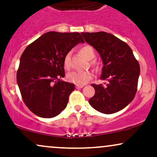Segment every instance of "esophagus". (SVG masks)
I'll list each match as a JSON object with an SVG mask.
<instances>
[{"instance_id": "34e87169", "label": "esophagus", "mask_w": 157, "mask_h": 157, "mask_svg": "<svg viewBox=\"0 0 157 157\" xmlns=\"http://www.w3.org/2000/svg\"><path fill=\"white\" fill-rule=\"evenodd\" d=\"M82 87H84V85H76L77 89H81Z\"/></svg>"}]
</instances>
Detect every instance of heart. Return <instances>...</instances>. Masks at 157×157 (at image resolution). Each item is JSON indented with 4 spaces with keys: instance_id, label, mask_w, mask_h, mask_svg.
Here are the masks:
<instances>
[{
    "instance_id": "obj_1",
    "label": "heart",
    "mask_w": 157,
    "mask_h": 157,
    "mask_svg": "<svg viewBox=\"0 0 157 157\" xmlns=\"http://www.w3.org/2000/svg\"><path fill=\"white\" fill-rule=\"evenodd\" d=\"M80 53L88 60L94 58L95 54L93 48L89 46H86L80 49ZM64 67L66 69L70 68V55L66 56L64 59ZM68 80L77 85H84L91 79V74L89 71H73L68 74Z\"/></svg>"
}]
</instances>
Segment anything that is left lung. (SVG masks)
<instances>
[{"mask_svg":"<svg viewBox=\"0 0 157 157\" xmlns=\"http://www.w3.org/2000/svg\"><path fill=\"white\" fill-rule=\"evenodd\" d=\"M85 40L100 54L103 66L100 79L107 83L92 84L95 94L89 102L105 114L121 111L134 98L140 74V65L126 43L105 32H82Z\"/></svg>","mask_w":157,"mask_h":157,"instance_id":"obj_1","label":"left lung"}]
</instances>
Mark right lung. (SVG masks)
Listing matches in <instances>:
<instances>
[{
    "label": "right lung",
    "instance_id": "obj_1",
    "mask_svg": "<svg viewBox=\"0 0 157 157\" xmlns=\"http://www.w3.org/2000/svg\"><path fill=\"white\" fill-rule=\"evenodd\" d=\"M84 40L78 32H48L29 45L23 52L17 82L23 102L35 115L52 118L66 109L75 85L65 76L64 59Z\"/></svg>",
    "mask_w": 157,
    "mask_h": 157
}]
</instances>
